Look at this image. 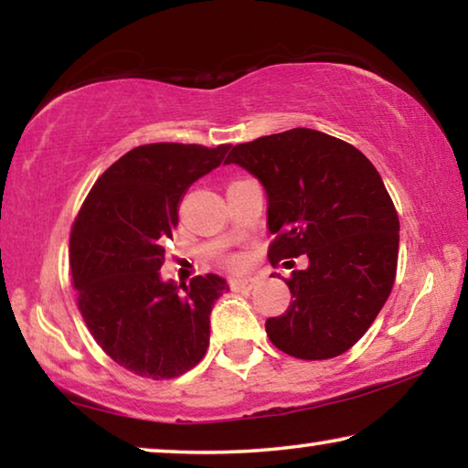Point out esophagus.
Instances as JSON below:
<instances>
[{
  "label": "esophagus",
  "instance_id": "obj_1",
  "mask_svg": "<svg viewBox=\"0 0 468 468\" xmlns=\"http://www.w3.org/2000/svg\"><path fill=\"white\" fill-rule=\"evenodd\" d=\"M229 285H231L233 292H243V290H252L256 285V279L254 277H233L231 282H229Z\"/></svg>",
  "mask_w": 468,
  "mask_h": 468
}]
</instances>
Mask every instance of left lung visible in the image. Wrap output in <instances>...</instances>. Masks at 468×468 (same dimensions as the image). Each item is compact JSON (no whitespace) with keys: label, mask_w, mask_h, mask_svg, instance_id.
Returning <instances> with one entry per match:
<instances>
[{"label":"left lung","mask_w":468,"mask_h":468,"mask_svg":"<svg viewBox=\"0 0 468 468\" xmlns=\"http://www.w3.org/2000/svg\"><path fill=\"white\" fill-rule=\"evenodd\" d=\"M225 164L264 186L269 261L309 258L285 279L288 311L264 324L271 343L298 359L343 355L395 283L399 218L378 170L353 144L309 128L235 144Z\"/></svg>","instance_id":"8db88e82"}]
</instances>
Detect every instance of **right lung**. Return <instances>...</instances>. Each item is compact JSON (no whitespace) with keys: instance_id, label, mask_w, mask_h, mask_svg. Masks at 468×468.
I'll return each mask as SVG.
<instances>
[{"instance_id":"right-lung-1","label":"right lung","mask_w":468,"mask_h":468,"mask_svg":"<svg viewBox=\"0 0 468 468\" xmlns=\"http://www.w3.org/2000/svg\"><path fill=\"white\" fill-rule=\"evenodd\" d=\"M229 149L136 146L96 180L73 222L69 261L83 322L115 364L143 378H176L210 345V313L227 279L207 273L178 285L159 269L186 189Z\"/></svg>"}]
</instances>
